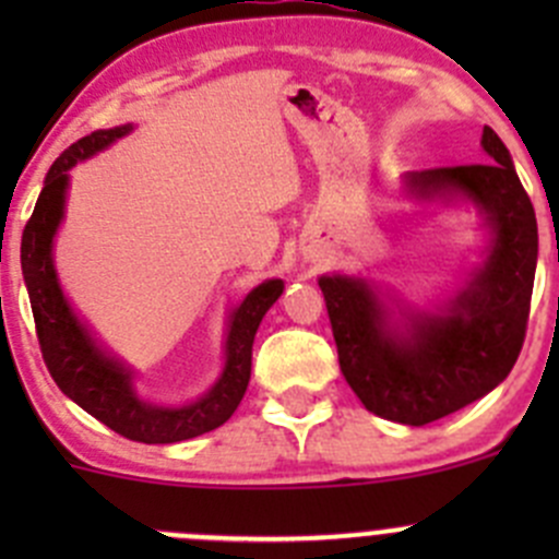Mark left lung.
<instances>
[{"mask_svg": "<svg viewBox=\"0 0 559 559\" xmlns=\"http://www.w3.org/2000/svg\"><path fill=\"white\" fill-rule=\"evenodd\" d=\"M481 148L487 165L436 167L403 178L416 200L462 197L484 216L487 257L456 297L436 311H419L359 275L319 278L343 376L381 419L411 427L443 419L492 392L522 352L538 224L509 148L489 127Z\"/></svg>", "mask_w": 559, "mask_h": 559, "instance_id": "left-lung-1", "label": "left lung"}]
</instances>
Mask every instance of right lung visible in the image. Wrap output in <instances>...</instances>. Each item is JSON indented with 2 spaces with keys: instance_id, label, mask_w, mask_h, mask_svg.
Instances as JSON below:
<instances>
[{
  "instance_id": "1",
  "label": "right lung",
  "mask_w": 559,
  "mask_h": 559,
  "mask_svg": "<svg viewBox=\"0 0 559 559\" xmlns=\"http://www.w3.org/2000/svg\"><path fill=\"white\" fill-rule=\"evenodd\" d=\"M132 132V123L112 129H97L72 143L45 175V186L37 197L32 218L21 238V270L29 292L32 313L43 348V359L53 376L56 386L75 400L86 414L116 430L118 436L138 443H178L222 427L243 400L251 379V346L264 313L284 292V281L270 278L253 286L246 300L233 308L224 341V368L216 384L194 403L154 405L138 394L132 370L107 354L88 326L78 319L61 292L53 267V238L64 218L70 170L83 159L105 151L118 138Z\"/></svg>"
}]
</instances>
